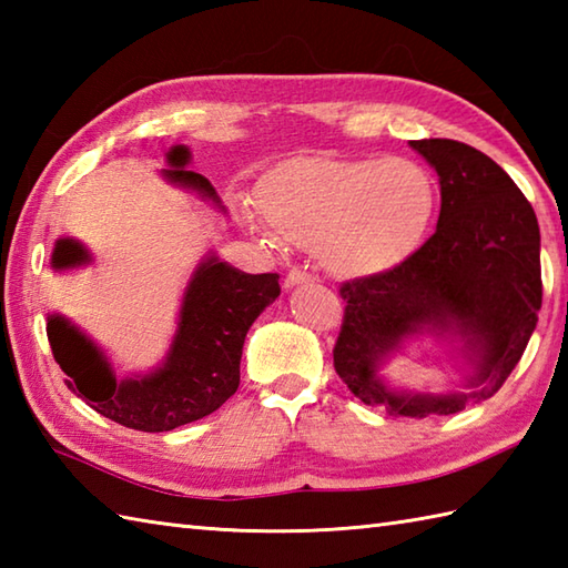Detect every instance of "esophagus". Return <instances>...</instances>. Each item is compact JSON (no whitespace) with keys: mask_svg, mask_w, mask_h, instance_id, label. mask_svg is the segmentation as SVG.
<instances>
[{"mask_svg":"<svg viewBox=\"0 0 568 568\" xmlns=\"http://www.w3.org/2000/svg\"><path fill=\"white\" fill-rule=\"evenodd\" d=\"M310 281H315V275L303 271V268H293V271H287L283 285H285V287H293V285H297V283H310Z\"/></svg>","mask_w":568,"mask_h":568,"instance_id":"esophagus-1","label":"esophagus"}]
</instances>
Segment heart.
Listing matches in <instances>:
<instances>
[{"mask_svg": "<svg viewBox=\"0 0 568 568\" xmlns=\"http://www.w3.org/2000/svg\"><path fill=\"white\" fill-rule=\"evenodd\" d=\"M261 210L273 232L320 248L336 275L366 277L405 263L425 244L439 212L437 180L405 159H297L271 175ZM265 232L256 216H246Z\"/></svg>", "mask_w": 568, "mask_h": 568, "instance_id": "1", "label": "heart"}]
</instances>
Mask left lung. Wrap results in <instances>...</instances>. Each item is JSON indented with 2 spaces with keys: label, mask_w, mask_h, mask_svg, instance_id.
Masks as SVG:
<instances>
[{
  "label": "left lung",
  "mask_w": 568,
  "mask_h": 568,
  "mask_svg": "<svg viewBox=\"0 0 568 568\" xmlns=\"http://www.w3.org/2000/svg\"><path fill=\"white\" fill-rule=\"evenodd\" d=\"M442 185L437 232L395 268L339 285L346 303L334 368L358 400L390 415H452L508 381L541 307L539 224L503 168L452 139L409 141ZM425 323L466 335L479 361L468 396H395L375 378L381 355Z\"/></svg>",
  "instance_id": "1"
}]
</instances>
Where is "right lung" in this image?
Instances as JSON below:
<instances>
[{
    "label": "right lung",
    "instance_id": "obj_1",
    "mask_svg": "<svg viewBox=\"0 0 568 568\" xmlns=\"http://www.w3.org/2000/svg\"><path fill=\"white\" fill-rule=\"evenodd\" d=\"M187 159V149L175 146L168 153L173 168L165 175L220 202L207 178L185 171ZM84 258L88 253L72 241L60 239L55 244L58 268ZM277 295V273L248 275L216 258L202 263L187 287L168 364L141 381L116 383L98 348L65 320H48L45 334L53 358L65 371L68 388L80 393L90 407L129 429L171 432L214 413L236 393L246 332Z\"/></svg>",
    "mask_w": 568,
    "mask_h": 568
}]
</instances>
